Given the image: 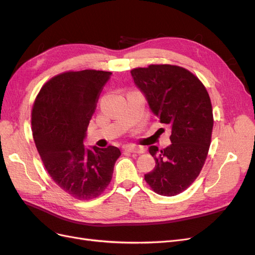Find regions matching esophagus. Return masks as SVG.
Masks as SVG:
<instances>
[{
	"mask_svg": "<svg viewBox=\"0 0 255 255\" xmlns=\"http://www.w3.org/2000/svg\"><path fill=\"white\" fill-rule=\"evenodd\" d=\"M125 150L129 153H134V154H141V153L145 152V149L143 148V146H136V145L126 146Z\"/></svg>",
	"mask_w": 255,
	"mask_h": 255,
	"instance_id": "obj_1",
	"label": "esophagus"
}]
</instances>
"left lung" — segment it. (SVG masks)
<instances>
[{
    "mask_svg": "<svg viewBox=\"0 0 255 255\" xmlns=\"http://www.w3.org/2000/svg\"><path fill=\"white\" fill-rule=\"evenodd\" d=\"M130 74L159 122L171 128L170 145L149 148L155 167L144 180L160 196L179 195L197 179L210 149L214 126L210 96L196 75L179 66L150 65Z\"/></svg>",
    "mask_w": 255,
    "mask_h": 255,
    "instance_id": "left-lung-1",
    "label": "left lung"
}]
</instances>
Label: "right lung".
<instances>
[{"label": "right lung", "instance_id": "1", "mask_svg": "<svg viewBox=\"0 0 255 255\" xmlns=\"http://www.w3.org/2000/svg\"><path fill=\"white\" fill-rule=\"evenodd\" d=\"M112 72L68 71L54 76L38 94L32 130L38 153L58 186L78 200L99 197L112 181L117 146L85 148L84 139L100 94Z\"/></svg>", "mask_w": 255, "mask_h": 255}]
</instances>
